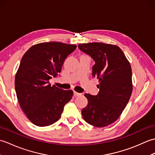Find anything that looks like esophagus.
Returning a JSON list of instances; mask_svg holds the SVG:
<instances>
[{
	"label": "esophagus",
	"instance_id": "1",
	"mask_svg": "<svg viewBox=\"0 0 155 155\" xmlns=\"http://www.w3.org/2000/svg\"><path fill=\"white\" fill-rule=\"evenodd\" d=\"M74 97H78V96H81V93H77V92L74 91Z\"/></svg>",
	"mask_w": 155,
	"mask_h": 155
}]
</instances>
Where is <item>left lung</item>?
<instances>
[{"label":"left lung","instance_id":"obj_1","mask_svg":"<svg viewBox=\"0 0 155 155\" xmlns=\"http://www.w3.org/2000/svg\"><path fill=\"white\" fill-rule=\"evenodd\" d=\"M78 48L93 59L92 75L100 82L97 95L84 94L88 104L81 114L88 124L107 127L119 118L132 94L130 64L116 45L90 42L78 45Z\"/></svg>","mask_w":155,"mask_h":155}]
</instances>
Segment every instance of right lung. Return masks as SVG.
Listing matches in <instances>:
<instances>
[{"label":"right lung","instance_id":"obj_1","mask_svg":"<svg viewBox=\"0 0 155 155\" xmlns=\"http://www.w3.org/2000/svg\"><path fill=\"white\" fill-rule=\"evenodd\" d=\"M76 48L59 42H42L23 55L15 76V91L22 111L37 126L57 122L72 98V90L51 86L49 80L61 71L66 58Z\"/></svg>","mask_w":155,"mask_h":155}]
</instances>
